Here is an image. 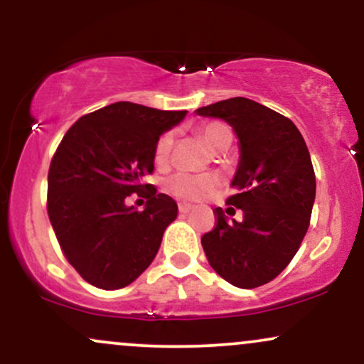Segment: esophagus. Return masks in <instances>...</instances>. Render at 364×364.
I'll list each match as a JSON object with an SVG mask.
<instances>
[{
    "mask_svg": "<svg viewBox=\"0 0 364 364\" xmlns=\"http://www.w3.org/2000/svg\"><path fill=\"white\" fill-rule=\"evenodd\" d=\"M193 210L191 203H179V214H188V212Z\"/></svg>",
    "mask_w": 364,
    "mask_h": 364,
    "instance_id": "1",
    "label": "esophagus"
}]
</instances>
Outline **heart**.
<instances>
[{
    "label": "heart",
    "mask_w": 364,
    "mask_h": 364,
    "mask_svg": "<svg viewBox=\"0 0 364 364\" xmlns=\"http://www.w3.org/2000/svg\"><path fill=\"white\" fill-rule=\"evenodd\" d=\"M202 136L205 140V144L212 150H220L228 144L229 140H232L231 129H229L223 123H208L202 128ZM174 144V133L168 132L157 140L156 145V162L162 164V162L168 161L171 150H173ZM214 186V178L207 176V174H176L168 181V188L173 191L174 195L183 196V198H200L202 195H205L207 191L212 190Z\"/></svg>",
    "instance_id": "heart-1"
}]
</instances>
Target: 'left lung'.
Wrapping results in <instances>:
<instances>
[{"instance_id":"8db88e82","label":"left lung","mask_w":364,"mask_h":364,"mask_svg":"<svg viewBox=\"0 0 364 364\" xmlns=\"http://www.w3.org/2000/svg\"><path fill=\"white\" fill-rule=\"evenodd\" d=\"M195 112L225 121L240 141L228 203L243 210V220L217 207L215 228L202 236L203 252L232 286H263L289 265L310 225L316 191L310 152L291 119L252 99H225Z\"/></svg>"}]
</instances>
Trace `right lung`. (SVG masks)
Segmentation results:
<instances>
[{"label": "right lung", "mask_w": 364, "mask_h": 364, "mask_svg": "<svg viewBox=\"0 0 364 364\" xmlns=\"http://www.w3.org/2000/svg\"><path fill=\"white\" fill-rule=\"evenodd\" d=\"M185 116L114 102L63 136L48 174V214L66 260L92 286L121 289L156 258L178 205L141 179L154 171L159 136ZM145 187L144 210L128 208L126 196Z\"/></svg>", "instance_id": "obj_1"}]
</instances>
